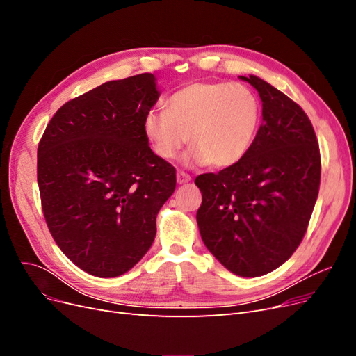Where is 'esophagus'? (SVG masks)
<instances>
[{"mask_svg":"<svg viewBox=\"0 0 356 356\" xmlns=\"http://www.w3.org/2000/svg\"><path fill=\"white\" fill-rule=\"evenodd\" d=\"M190 179H191V178H190V175H188V174H186V172L179 170L178 174H177V182H178V184H187V182H188Z\"/></svg>","mask_w":356,"mask_h":356,"instance_id":"1","label":"esophagus"}]
</instances>
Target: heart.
<instances>
[{"label": "heart", "instance_id": "heart-1", "mask_svg": "<svg viewBox=\"0 0 356 356\" xmlns=\"http://www.w3.org/2000/svg\"><path fill=\"white\" fill-rule=\"evenodd\" d=\"M258 123L260 101L248 86L195 81L169 96L166 111H148L143 127L161 160H174L188 141V163L229 168L251 148Z\"/></svg>", "mask_w": 356, "mask_h": 356}]
</instances>
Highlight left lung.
Instances as JSON below:
<instances>
[{
	"mask_svg": "<svg viewBox=\"0 0 356 356\" xmlns=\"http://www.w3.org/2000/svg\"><path fill=\"white\" fill-rule=\"evenodd\" d=\"M263 102V123L238 163L199 175L196 220L209 252L245 277L270 273L294 254L318 199L321 156L309 117L267 81L242 77Z\"/></svg>",
	"mask_w": 356,
	"mask_h": 356,
	"instance_id": "left-lung-1",
	"label": "left lung"
}]
</instances>
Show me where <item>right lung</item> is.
<instances>
[{"label":"right lung","instance_id":"right-lung-1","mask_svg":"<svg viewBox=\"0 0 356 356\" xmlns=\"http://www.w3.org/2000/svg\"><path fill=\"white\" fill-rule=\"evenodd\" d=\"M159 96L149 72L106 81L63 104L38 144L47 227L93 276H120L141 260L175 190V168L152 152L143 127Z\"/></svg>","mask_w":356,"mask_h":356}]
</instances>
